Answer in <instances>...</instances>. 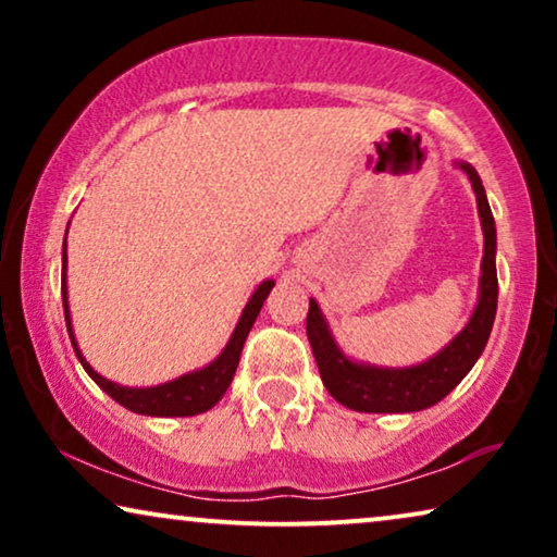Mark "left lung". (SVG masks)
Wrapping results in <instances>:
<instances>
[{"mask_svg":"<svg viewBox=\"0 0 557 557\" xmlns=\"http://www.w3.org/2000/svg\"><path fill=\"white\" fill-rule=\"evenodd\" d=\"M461 170L469 174L471 187H474L484 231L482 286H479L474 317L469 319L461 334H456L451 345L441 349L429 362L416 364V368H370V364L347 360L339 352L317 301L309 299V345L314 349L324 387L342 406L362 410V413H410V410L431 408L461 383L463 375L474 368L479 355H482L486 339H490L494 314H497V263H494L497 227H494L490 202H486L484 185L476 170L471 164H461Z\"/></svg>","mask_w":557,"mask_h":557,"instance_id":"1","label":"left lung"}]
</instances>
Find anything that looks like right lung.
<instances>
[{
    "instance_id": "add662e5",
    "label": "right lung",
    "mask_w": 557,
    "mask_h": 557,
    "mask_svg": "<svg viewBox=\"0 0 557 557\" xmlns=\"http://www.w3.org/2000/svg\"><path fill=\"white\" fill-rule=\"evenodd\" d=\"M65 261H67V256H65V246H63V286H60V292H63L65 326H67V334H71L75 355H78L83 370H86L88 375L96 380V385L101 387V391L109 393L111 398L121 403L124 408L134 410V413H141V416H166V418L170 416H197V413H205V410H210L212 406H215V403L225 395L227 385L233 383L235 368H238L243 345H246L250 326H253L258 311H261L263 301H265V296H269V292L273 288V281H263V284L256 288V294L250 296L246 309H243V317H240L238 326H235L227 347L220 352L215 362L208 364V368L189 372V375H182L177 380H172V383H164L157 387H121L116 383H111V380L98 375V372L90 368L86 360H83L78 342H75V337H73L71 314H67Z\"/></svg>"
}]
</instances>
